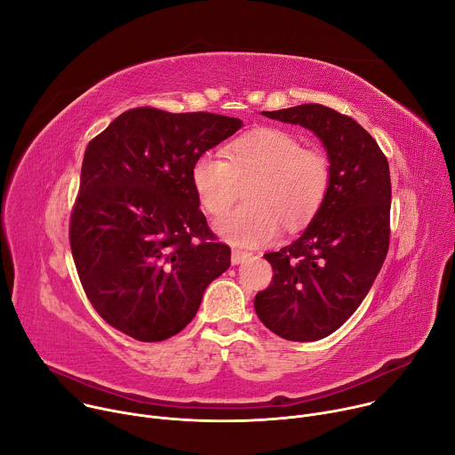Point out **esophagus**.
<instances>
[{"instance_id": "1", "label": "esophagus", "mask_w": 455, "mask_h": 455, "mask_svg": "<svg viewBox=\"0 0 455 455\" xmlns=\"http://www.w3.org/2000/svg\"><path fill=\"white\" fill-rule=\"evenodd\" d=\"M251 253L244 250H232V265H241Z\"/></svg>"}]
</instances>
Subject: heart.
Segmentation results:
<instances>
[{
	"instance_id": "b5f03b06",
	"label": "heart",
	"mask_w": 455,
	"mask_h": 455,
	"mask_svg": "<svg viewBox=\"0 0 455 455\" xmlns=\"http://www.w3.org/2000/svg\"><path fill=\"white\" fill-rule=\"evenodd\" d=\"M225 160L202 155L190 180L200 205L211 216L225 214L244 188V204L216 221V234L239 246L268 244L281 227L304 228L320 211L331 183V164L320 149L277 127H261L235 139Z\"/></svg>"
}]
</instances>
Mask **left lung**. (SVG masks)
Instances as JSON below:
<instances>
[{
	"label": "left lung",
	"instance_id": "8db88e82",
	"mask_svg": "<svg viewBox=\"0 0 455 455\" xmlns=\"http://www.w3.org/2000/svg\"><path fill=\"white\" fill-rule=\"evenodd\" d=\"M263 115L309 129L331 164L326 200L299 239L265 253L274 279L253 300L270 331L313 342L342 326L381 270L391 234V174L376 140L351 116L322 104Z\"/></svg>",
	"mask_w": 455,
	"mask_h": 455
}]
</instances>
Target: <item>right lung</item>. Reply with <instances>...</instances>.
I'll return each instance as SVG.
<instances>
[{
  "label": "right lung",
  "mask_w": 455,
  "mask_h": 455,
  "mask_svg": "<svg viewBox=\"0 0 455 455\" xmlns=\"http://www.w3.org/2000/svg\"><path fill=\"white\" fill-rule=\"evenodd\" d=\"M239 118L135 108L84 153L70 220L83 288L115 330L140 342L180 333L230 267L192 188L190 169L232 137Z\"/></svg>",
  "instance_id": "obj_1"
}]
</instances>
